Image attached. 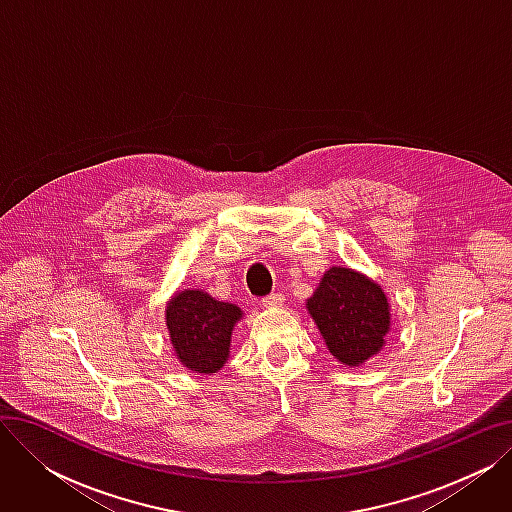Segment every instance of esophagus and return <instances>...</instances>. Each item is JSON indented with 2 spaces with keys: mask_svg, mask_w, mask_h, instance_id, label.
Instances as JSON below:
<instances>
[{
  "mask_svg": "<svg viewBox=\"0 0 512 512\" xmlns=\"http://www.w3.org/2000/svg\"><path fill=\"white\" fill-rule=\"evenodd\" d=\"M284 301H286L284 294L274 292V294H270V297H265L261 303H263V307H282Z\"/></svg>",
  "mask_w": 512,
  "mask_h": 512,
  "instance_id": "34e87169",
  "label": "esophagus"
}]
</instances>
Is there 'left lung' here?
I'll return each instance as SVG.
<instances>
[{"label":"left lung","mask_w":512,"mask_h":512,"mask_svg":"<svg viewBox=\"0 0 512 512\" xmlns=\"http://www.w3.org/2000/svg\"><path fill=\"white\" fill-rule=\"evenodd\" d=\"M328 351L342 365L359 367L378 355L390 332V303L378 282L351 267H330L307 301Z\"/></svg>","instance_id":"obj_1"}]
</instances>
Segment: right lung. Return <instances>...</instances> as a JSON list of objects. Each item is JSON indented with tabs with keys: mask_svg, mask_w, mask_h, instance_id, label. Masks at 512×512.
Instances as JSON below:
<instances>
[{
	"mask_svg": "<svg viewBox=\"0 0 512 512\" xmlns=\"http://www.w3.org/2000/svg\"><path fill=\"white\" fill-rule=\"evenodd\" d=\"M240 307L215 301L203 290H180L168 301L166 326L176 359L193 373H218L230 355Z\"/></svg>",
	"mask_w": 512,
	"mask_h": 512,
	"instance_id": "obj_1",
	"label": "right lung"
}]
</instances>
